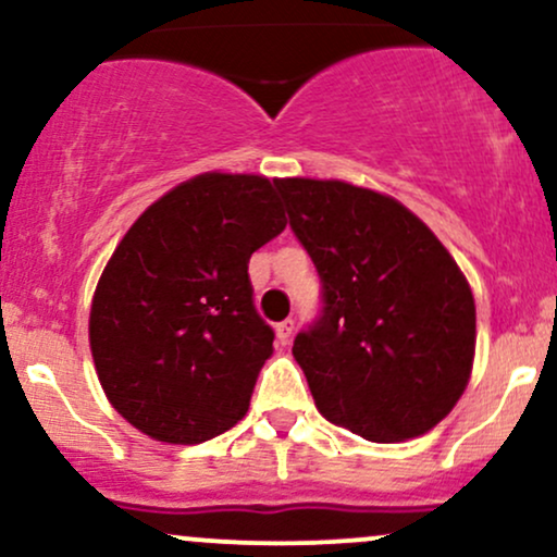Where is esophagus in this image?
I'll list each match as a JSON object with an SVG mask.
<instances>
[{"label": "esophagus", "instance_id": "34e87169", "mask_svg": "<svg viewBox=\"0 0 557 557\" xmlns=\"http://www.w3.org/2000/svg\"><path fill=\"white\" fill-rule=\"evenodd\" d=\"M293 330H296V322H293V319H285V322H280L277 327H274V335H277V343H280V345L290 343Z\"/></svg>", "mask_w": 557, "mask_h": 557}]
</instances>
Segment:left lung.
<instances>
[{"label": "left lung", "instance_id": "left-lung-1", "mask_svg": "<svg viewBox=\"0 0 557 557\" xmlns=\"http://www.w3.org/2000/svg\"><path fill=\"white\" fill-rule=\"evenodd\" d=\"M274 185L322 280V311L293 343L322 417L372 443L430 432L474 363L463 272L395 198L311 177Z\"/></svg>", "mask_w": 557, "mask_h": 557}]
</instances>
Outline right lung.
I'll return each instance as SVG.
<instances>
[{"label":"right lung","mask_w":557,"mask_h":557,"mask_svg":"<svg viewBox=\"0 0 557 557\" xmlns=\"http://www.w3.org/2000/svg\"><path fill=\"white\" fill-rule=\"evenodd\" d=\"M287 225L274 183L207 172L151 203L96 285L88 337L107 398L159 443L238 424L274 332L248 259Z\"/></svg>","instance_id":"obj_1"}]
</instances>
